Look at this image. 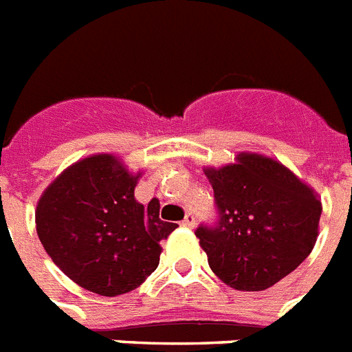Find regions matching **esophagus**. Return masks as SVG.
Here are the masks:
<instances>
[{
	"mask_svg": "<svg viewBox=\"0 0 352 352\" xmlns=\"http://www.w3.org/2000/svg\"><path fill=\"white\" fill-rule=\"evenodd\" d=\"M182 225L185 226V228H194V225H196V217H194L192 214H187L185 219L182 221Z\"/></svg>",
	"mask_w": 352,
	"mask_h": 352,
	"instance_id": "esophagus-1",
	"label": "esophagus"
}]
</instances>
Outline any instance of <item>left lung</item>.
Wrapping results in <instances>:
<instances>
[{
    "label": "left lung",
    "instance_id": "1",
    "mask_svg": "<svg viewBox=\"0 0 352 352\" xmlns=\"http://www.w3.org/2000/svg\"><path fill=\"white\" fill-rule=\"evenodd\" d=\"M217 223L196 230L212 272L239 292H263L289 275L318 237L322 203L280 162L239 153L235 164L207 167Z\"/></svg>",
    "mask_w": 352,
    "mask_h": 352
}]
</instances>
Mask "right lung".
Here are the masks:
<instances>
[{"label": "right lung", "instance_id": "add662e5", "mask_svg": "<svg viewBox=\"0 0 352 352\" xmlns=\"http://www.w3.org/2000/svg\"><path fill=\"white\" fill-rule=\"evenodd\" d=\"M142 173L113 155L78 160L48 185L36 208L41 245L63 274L88 292L117 297L140 286L160 263L176 223L160 219L158 199H135Z\"/></svg>", "mask_w": 352, "mask_h": 352}]
</instances>
